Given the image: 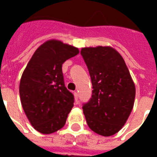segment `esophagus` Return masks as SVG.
<instances>
[{
  "mask_svg": "<svg viewBox=\"0 0 157 157\" xmlns=\"http://www.w3.org/2000/svg\"><path fill=\"white\" fill-rule=\"evenodd\" d=\"M73 95H74V98H75V102H77V100H78V93H77L76 92H74Z\"/></svg>",
  "mask_w": 157,
  "mask_h": 157,
  "instance_id": "obj_1",
  "label": "esophagus"
}]
</instances>
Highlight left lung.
I'll use <instances>...</instances> for the list:
<instances>
[{"mask_svg": "<svg viewBox=\"0 0 157 157\" xmlns=\"http://www.w3.org/2000/svg\"><path fill=\"white\" fill-rule=\"evenodd\" d=\"M81 54L93 88L92 98L82 107L87 125L100 135H113L133 109L135 83L121 55L112 47H86Z\"/></svg>", "mask_w": 157, "mask_h": 157, "instance_id": "1", "label": "left lung"}]
</instances>
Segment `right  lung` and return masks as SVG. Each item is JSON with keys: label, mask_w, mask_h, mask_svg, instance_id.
I'll return each instance as SVG.
<instances>
[{"label": "right lung", "mask_w": 157, "mask_h": 157, "mask_svg": "<svg viewBox=\"0 0 157 157\" xmlns=\"http://www.w3.org/2000/svg\"><path fill=\"white\" fill-rule=\"evenodd\" d=\"M79 49L50 39L36 49L22 73L19 93L30 124L48 135L64 127L74 106V96L65 86L62 65Z\"/></svg>", "instance_id": "right-lung-1"}]
</instances>
